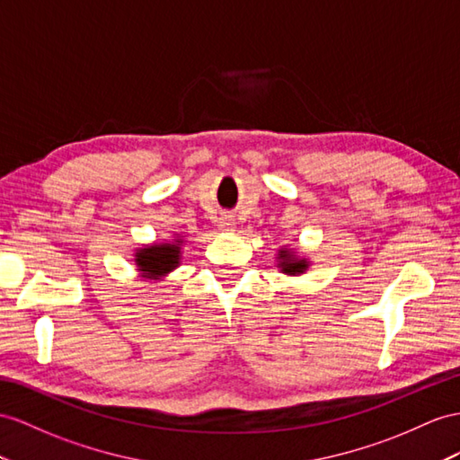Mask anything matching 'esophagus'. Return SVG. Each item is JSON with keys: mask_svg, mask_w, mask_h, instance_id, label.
Here are the masks:
<instances>
[{"mask_svg": "<svg viewBox=\"0 0 460 460\" xmlns=\"http://www.w3.org/2000/svg\"><path fill=\"white\" fill-rule=\"evenodd\" d=\"M217 226L221 231H234V219H233V216H223V217H219Z\"/></svg>", "mask_w": 460, "mask_h": 460, "instance_id": "esophagus-1", "label": "esophagus"}]
</instances>
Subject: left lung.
Segmentation results:
<instances>
[{
	"label": "left lung",
	"instance_id": "obj_1",
	"mask_svg": "<svg viewBox=\"0 0 460 460\" xmlns=\"http://www.w3.org/2000/svg\"><path fill=\"white\" fill-rule=\"evenodd\" d=\"M278 268L288 276H299L305 270L309 268V262L305 258H297L296 252L289 249H279L278 251Z\"/></svg>",
	"mask_w": 460,
	"mask_h": 460
}]
</instances>
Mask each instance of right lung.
Returning <instances> with one entry per match:
<instances>
[{"label":"right lung","instance_id":"add662e5","mask_svg":"<svg viewBox=\"0 0 460 460\" xmlns=\"http://www.w3.org/2000/svg\"><path fill=\"white\" fill-rule=\"evenodd\" d=\"M181 244L182 239L176 237L172 243H155L146 249H137L136 266L144 278L161 279L181 264Z\"/></svg>","mask_w":460,"mask_h":460}]
</instances>
